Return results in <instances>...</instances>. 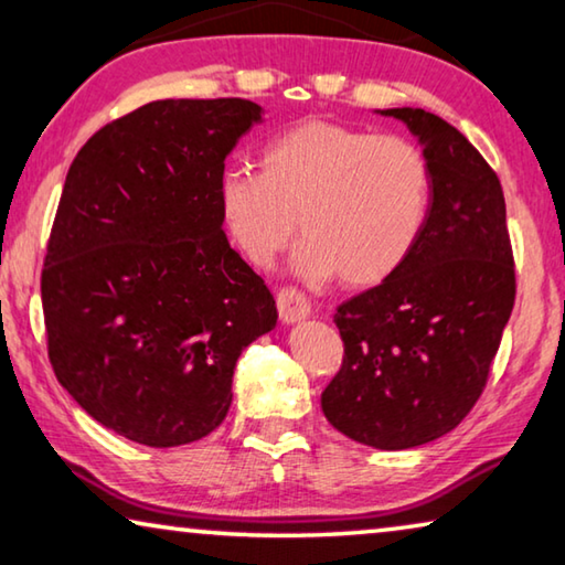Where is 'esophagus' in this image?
Here are the masks:
<instances>
[{"instance_id": "1", "label": "esophagus", "mask_w": 565, "mask_h": 565, "mask_svg": "<svg viewBox=\"0 0 565 565\" xmlns=\"http://www.w3.org/2000/svg\"><path fill=\"white\" fill-rule=\"evenodd\" d=\"M276 309H279V319L284 323H299L309 319L311 303L299 289H281L276 294Z\"/></svg>"}]
</instances>
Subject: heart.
<instances>
[{"label": "heart", "mask_w": 565, "mask_h": 565, "mask_svg": "<svg viewBox=\"0 0 565 565\" xmlns=\"http://www.w3.org/2000/svg\"><path fill=\"white\" fill-rule=\"evenodd\" d=\"M262 174L226 171L218 214L254 266H269L301 228L294 274L376 286L408 262L431 206V167L401 137L303 121L264 147ZM300 222L296 223L295 218Z\"/></svg>", "instance_id": "b5f03b06"}]
</instances>
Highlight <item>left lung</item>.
Returning a JSON list of instances; mask_svg holds the SVG:
<instances>
[{
    "label": "left lung",
    "mask_w": 565,
    "mask_h": 565,
    "mask_svg": "<svg viewBox=\"0 0 565 565\" xmlns=\"http://www.w3.org/2000/svg\"><path fill=\"white\" fill-rule=\"evenodd\" d=\"M404 121L431 167V206L408 262L341 303L343 363L321 408L343 436L404 451L454 431L481 396L515 299L501 181L476 147L431 111Z\"/></svg>",
    "instance_id": "1"
}]
</instances>
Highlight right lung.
Wrapping results in <instances>:
<instances>
[{"instance_id": "obj_1", "label": "right lung", "mask_w": 565, "mask_h": 565, "mask_svg": "<svg viewBox=\"0 0 565 565\" xmlns=\"http://www.w3.org/2000/svg\"><path fill=\"white\" fill-rule=\"evenodd\" d=\"M248 99H161L79 149L42 271L50 361L87 414L129 441H199L232 406L236 361L276 301L224 234L218 181Z\"/></svg>"}]
</instances>
